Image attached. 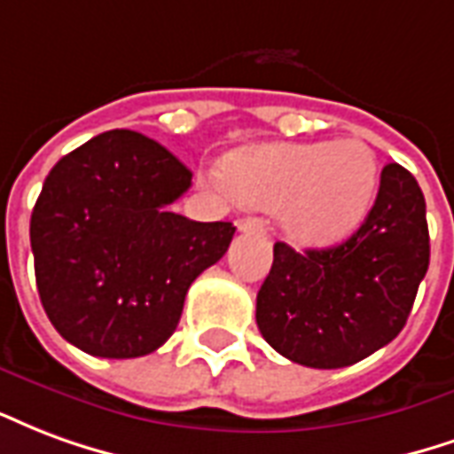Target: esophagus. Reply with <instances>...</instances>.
I'll use <instances>...</instances> for the list:
<instances>
[{
  "instance_id": "34e87169",
  "label": "esophagus",
  "mask_w": 454,
  "mask_h": 454,
  "mask_svg": "<svg viewBox=\"0 0 454 454\" xmlns=\"http://www.w3.org/2000/svg\"><path fill=\"white\" fill-rule=\"evenodd\" d=\"M237 227H239V231H259L263 230V223H261L259 217H244V220L237 223Z\"/></svg>"
}]
</instances>
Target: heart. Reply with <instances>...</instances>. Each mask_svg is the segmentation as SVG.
I'll return each mask as SVG.
<instances>
[{
  "label": "heart",
  "mask_w": 454,
  "mask_h": 454,
  "mask_svg": "<svg viewBox=\"0 0 454 454\" xmlns=\"http://www.w3.org/2000/svg\"><path fill=\"white\" fill-rule=\"evenodd\" d=\"M234 200L278 213L290 239L322 249L358 230L375 203L380 167L365 140L254 145L224 159Z\"/></svg>",
  "instance_id": "1"
}]
</instances>
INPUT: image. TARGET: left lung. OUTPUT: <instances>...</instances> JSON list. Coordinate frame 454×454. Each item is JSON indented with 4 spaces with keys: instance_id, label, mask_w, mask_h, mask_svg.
Segmentation results:
<instances>
[{
    "instance_id": "1",
    "label": "left lung",
    "mask_w": 454,
    "mask_h": 454,
    "mask_svg": "<svg viewBox=\"0 0 454 454\" xmlns=\"http://www.w3.org/2000/svg\"><path fill=\"white\" fill-rule=\"evenodd\" d=\"M431 261L426 200L399 164L380 174L375 205L332 249L273 247L256 297L261 336L293 363L333 370L396 339Z\"/></svg>"
}]
</instances>
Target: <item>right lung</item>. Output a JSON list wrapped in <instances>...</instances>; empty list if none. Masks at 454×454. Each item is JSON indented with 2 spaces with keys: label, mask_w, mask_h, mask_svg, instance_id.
Here are the masks:
<instances>
[{
  "label": "right lung",
  "mask_w": 454,
  "mask_h": 454,
  "mask_svg": "<svg viewBox=\"0 0 454 454\" xmlns=\"http://www.w3.org/2000/svg\"><path fill=\"white\" fill-rule=\"evenodd\" d=\"M191 178L135 130L101 132L51 168L31 249L43 309L62 339L98 358H140L176 332L188 287L237 230L171 213Z\"/></svg>",
  "instance_id": "add662e5"
}]
</instances>
